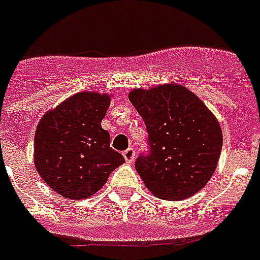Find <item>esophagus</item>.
<instances>
[{
    "instance_id": "obj_1",
    "label": "esophagus",
    "mask_w": 260,
    "mask_h": 260,
    "mask_svg": "<svg viewBox=\"0 0 260 260\" xmlns=\"http://www.w3.org/2000/svg\"><path fill=\"white\" fill-rule=\"evenodd\" d=\"M123 157H124V160H126L127 163H133V161H134V157H136V151H134V148H127L126 151L123 152Z\"/></svg>"
}]
</instances>
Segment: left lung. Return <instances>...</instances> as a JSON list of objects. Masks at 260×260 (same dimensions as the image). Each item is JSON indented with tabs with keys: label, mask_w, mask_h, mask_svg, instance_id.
<instances>
[{
	"label": "left lung",
	"mask_w": 260,
	"mask_h": 260,
	"mask_svg": "<svg viewBox=\"0 0 260 260\" xmlns=\"http://www.w3.org/2000/svg\"><path fill=\"white\" fill-rule=\"evenodd\" d=\"M128 100L148 132L149 155L136 160L146 188L170 202L185 200L204 188L222 149L219 123L206 104L177 83L133 89Z\"/></svg>",
	"instance_id": "obj_1"
}]
</instances>
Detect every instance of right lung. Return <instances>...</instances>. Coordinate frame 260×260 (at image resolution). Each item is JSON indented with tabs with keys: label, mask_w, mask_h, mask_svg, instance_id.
<instances>
[{
	"label": "right lung",
	"mask_w": 260,
	"mask_h": 260,
	"mask_svg": "<svg viewBox=\"0 0 260 260\" xmlns=\"http://www.w3.org/2000/svg\"><path fill=\"white\" fill-rule=\"evenodd\" d=\"M109 94L81 91L48 111L37 126L35 169L49 188L70 200L93 196L124 163L101 127Z\"/></svg>",
	"instance_id": "1"
}]
</instances>
